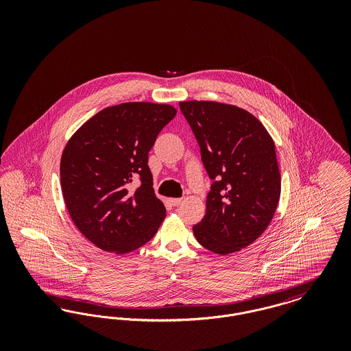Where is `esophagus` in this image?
I'll return each mask as SVG.
<instances>
[{"instance_id":"34e87169","label":"esophagus","mask_w":351,"mask_h":351,"mask_svg":"<svg viewBox=\"0 0 351 351\" xmlns=\"http://www.w3.org/2000/svg\"><path fill=\"white\" fill-rule=\"evenodd\" d=\"M171 204L173 205V206H178V205H180L182 202H183V199H171Z\"/></svg>"}]
</instances>
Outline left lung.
Listing matches in <instances>:
<instances>
[{
	"label": "left lung",
	"instance_id": "8db88e82",
	"mask_svg": "<svg viewBox=\"0 0 351 351\" xmlns=\"http://www.w3.org/2000/svg\"><path fill=\"white\" fill-rule=\"evenodd\" d=\"M180 110L213 180L193 234L219 255L239 251L267 229L280 197L275 143L258 118L215 101H184Z\"/></svg>",
	"mask_w": 351,
	"mask_h": 351
}]
</instances>
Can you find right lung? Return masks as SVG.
Masks as SVG:
<instances>
[{"mask_svg": "<svg viewBox=\"0 0 351 351\" xmlns=\"http://www.w3.org/2000/svg\"><path fill=\"white\" fill-rule=\"evenodd\" d=\"M175 116L171 105L125 102L102 109L68 141L60 160L63 197L76 228L101 250L139 249L166 217L147 163L158 134ZM135 178L141 185L133 190Z\"/></svg>", "mask_w": 351, "mask_h": 351, "instance_id": "right-lung-1", "label": "right lung"}]
</instances>
